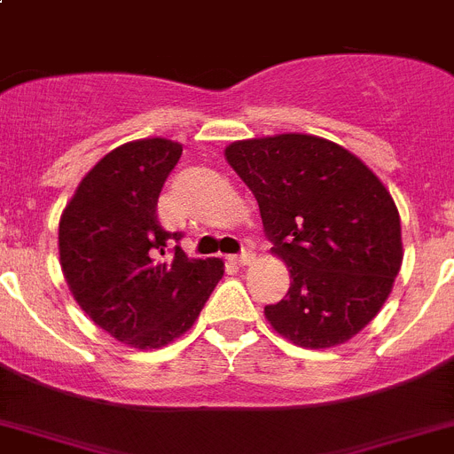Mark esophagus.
Here are the masks:
<instances>
[{"mask_svg": "<svg viewBox=\"0 0 454 454\" xmlns=\"http://www.w3.org/2000/svg\"><path fill=\"white\" fill-rule=\"evenodd\" d=\"M235 260H238L239 265H251V262H254V251H251V249H244L242 254L235 255Z\"/></svg>", "mask_w": 454, "mask_h": 454, "instance_id": "obj_1", "label": "esophagus"}]
</instances>
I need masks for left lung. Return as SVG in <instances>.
<instances>
[{"instance_id": "1", "label": "left lung", "mask_w": 454, "mask_h": 454, "mask_svg": "<svg viewBox=\"0 0 454 454\" xmlns=\"http://www.w3.org/2000/svg\"><path fill=\"white\" fill-rule=\"evenodd\" d=\"M226 160L258 200L271 251L290 267L286 299L265 306L270 325L309 349L356 336L402 265L388 189L356 155L310 134L235 141Z\"/></svg>"}]
</instances>
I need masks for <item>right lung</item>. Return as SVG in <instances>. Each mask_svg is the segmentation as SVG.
Wrapping results in <instances>:
<instances>
[{
    "label": "right lung",
    "mask_w": 454,
    "mask_h": 454,
    "mask_svg": "<svg viewBox=\"0 0 454 454\" xmlns=\"http://www.w3.org/2000/svg\"><path fill=\"white\" fill-rule=\"evenodd\" d=\"M180 155L183 145L168 139L118 145L86 173L59 222L73 297L100 329L137 349H157L192 329L223 276L222 260L187 258L183 232L157 219Z\"/></svg>",
    "instance_id": "right-lung-1"
}]
</instances>
